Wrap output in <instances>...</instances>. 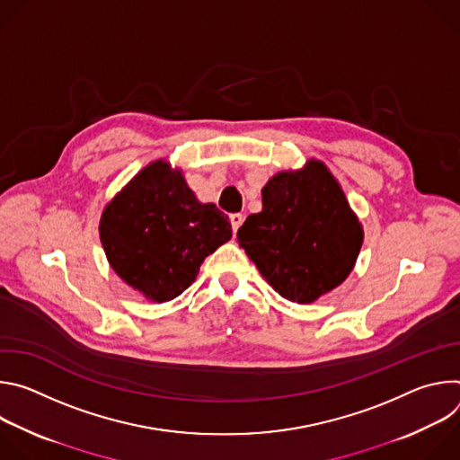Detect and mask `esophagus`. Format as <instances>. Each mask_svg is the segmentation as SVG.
<instances>
[{
	"instance_id": "esophagus-1",
	"label": "esophagus",
	"mask_w": 460,
	"mask_h": 460,
	"mask_svg": "<svg viewBox=\"0 0 460 460\" xmlns=\"http://www.w3.org/2000/svg\"><path fill=\"white\" fill-rule=\"evenodd\" d=\"M242 224H243V215H240V213L231 215V226H233V231H234V233L240 229Z\"/></svg>"
}]
</instances>
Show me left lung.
I'll return each instance as SVG.
<instances>
[{"mask_svg": "<svg viewBox=\"0 0 460 460\" xmlns=\"http://www.w3.org/2000/svg\"><path fill=\"white\" fill-rule=\"evenodd\" d=\"M364 229L320 160L280 171L261 189V211L238 229V243L284 298L311 304L353 271Z\"/></svg>", "mask_w": 460, "mask_h": 460, "instance_id": "1", "label": "left lung"}]
</instances>
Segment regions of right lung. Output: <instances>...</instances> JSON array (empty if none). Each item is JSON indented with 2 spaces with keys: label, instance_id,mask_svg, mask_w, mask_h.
<instances>
[{
  "label": "right lung",
  "instance_id": "1",
  "mask_svg": "<svg viewBox=\"0 0 460 460\" xmlns=\"http://www.w3.org/2000/svg\"><path fill=\"white\" fill-rule=\"evenodd\" d=\"M233 234L229 218L202 204L181 169L156 160L105 206L100 240L114 273L151 302L181 295L206 256Z\"/></svg>",
  "mask_w": 460,
  "mask_h": 460
}]
</instances>
